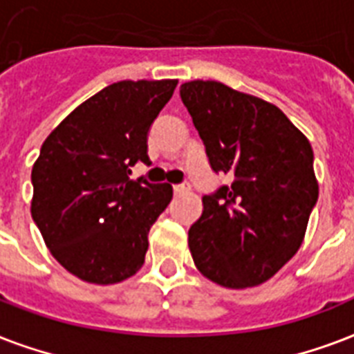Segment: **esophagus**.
<instances>
[{"label": "esophagus", "instance_id": "obj_1", "mask_svg": "<svg viewBox=\"0 0 354 354\" xmlns=\"http://www.w3.org/2000/svg\"><path fill=\"white\" fill-rule=\"evenodd\" d=\"M175 194H186V192H190V185H177L174 186Z\"/></svg>", "mask_w": 354, "mask_h": 354}]
</instances>
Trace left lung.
Masks as SVG:
<instances>
[{"label":"left lung","instance_id":"1","mask_svg":"<svg viewBox=\"0 0 354 354\" xmlns=\"http://www.w3.org/2000/svg\"><path fill=\"white\" fill-rule=\"evenodd\" d=\"M180 100L212 169L232 175L203 197L188 231L194 264L223 288L259 286L305 240L319 194L310 142L279 106L218 81L180 84Z\"/></svg>","mask_w":354,"mask_h":354}]
</instances>
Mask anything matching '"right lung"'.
Returning <instances> with one entry per match:
<instances>
[{"label": "right lung", "mask_w": 354, "mask_h": 354, "mask_svg": "<svg viewBox=\"0 0 354 354\" xmlns=\"http://www.w3.org/2000/svg\"><path fill=\"white\" fill-rule=\"evenodd\" d=\"M177 79L120 81L73 109L32 164L31 216L62 268L116 284L144 266L147 234L174 196L169 185L131 180L149 164L147 133Z\"/></svg>", "instance_id": "add662e5"}]
</instances>
